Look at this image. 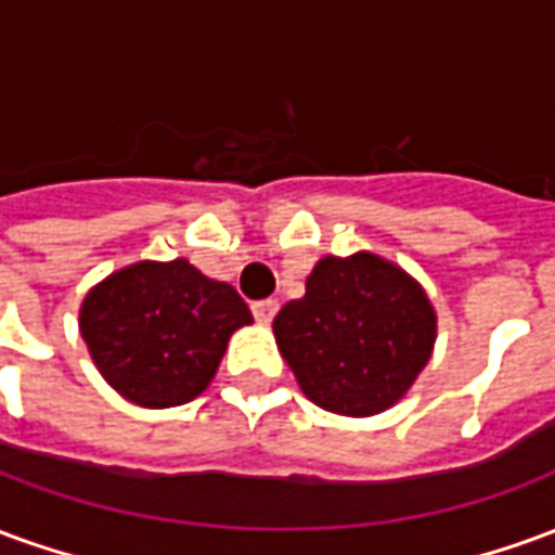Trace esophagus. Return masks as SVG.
Returning a JSON list of instances; mask_svg holds the SVG:
<instances>
[{
    "label": "esophagus",
    "mask_w": 555,
    "mask_h": 555,
    "mask_svg": "<svg viewBox=\"0 0 555 555\" xmlns=\"http://www.w3.org/2000/svg\"><path fill=\"white\" fill-rule=\"evenodd\" d=\"M279 312V302L276 300H258L253 302V314L258 324H270Z\"/></svg>",
    "instance_id": "1"
}]
</instances>
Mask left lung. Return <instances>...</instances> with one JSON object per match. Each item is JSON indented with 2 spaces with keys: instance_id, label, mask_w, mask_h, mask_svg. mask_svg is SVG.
Here are the masks:
<instances>
[{
  "instance_id": "obj_1",
  "label": "left lung",
  "mask_w": 555,
  "mask_h": 555,
  "mask_svg": "<svg viewBox=\"0 0 555 555\" xmlns=\"http://www.w3.org/2000/svg\"><path fill=\"white\" fill-rule=\"evenodd\" d=\"M273 336L302 396L362 418L396 408L416 384L434 353L437 312L416 279L380 255H324L300 300L279 309Z\"/></svg>"
}]
</instances>
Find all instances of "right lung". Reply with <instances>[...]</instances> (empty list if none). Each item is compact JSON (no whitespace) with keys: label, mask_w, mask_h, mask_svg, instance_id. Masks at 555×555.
<instances>
[{"label":"right lung","mask_w":555,"mask_h":555,"mask_svg":"<svg viewBox=\"0 0 555 555\" xmlns=\"http://www.w3.org/2000/svg\"><path fill=\"white\" fill-rule=\"evenodd\" d=\"M249 324L241 294L186 258L121 267L79 306V333L103 380L151 410L202 396L234 330Z\"/></svg>","instance_id":"obj_1"}]
</instances>
